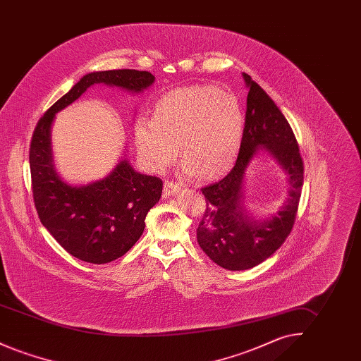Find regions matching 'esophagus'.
I'll use <instances>...</instances> for the list:
<instances>
[{
	"instance_id": "esophagus-1",
	"label": "esophagus",
	"mask_w": 361,
	"mask_h": 361,
	"mask_svg": "<svg viewBox=\"0 0 361 361\" xmlns=\"http://www.w3.org/2000/svg\"><path fill=\"white\" fill-rule=\"evenodd\" d=\"M180 189H181V184L176 183V181H165V184H164V193L166 196L177 193Z\"/></svg>"
}]
</instances>
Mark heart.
<instances>
[{
  "label": "heart",
  "mask_w": 361,
  "mask_h": 361,
  "mask_svg": "<svg viewBox=\"0 0 361 361\" xmlns=\"http://www.w3.org/2000/svg\"><path fill=\"white\" fill-rule=\"evenodd\" d=\"M245 115L231 93L212 85L178 87L155 104L154 118L134 126L137 153L161 172L181 153L189 172L215 178L228 172L240 153Z\"/></svg>",
  "instance_id": "1"
}]
</instances>
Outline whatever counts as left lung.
I'll return each mask as SVG.
<instances>
[{
    "mask_svg": "<svg viewBox=\"0 0 361 361\" xmlns=\"http://www.w3.org/2000/svg\"><path fill=\"white\" fill-rule=\"evenodd\" d=\"M245 130L234 168L221 181L202 188L206 211L196 230L197 242L215 264L245 271L271 257L290 235L303 187V159L291 126L265 90L246 73ZM258 149H265L289 174V197L274 216L253 219L243 204V178Z\"/></svg>",
    "mask_w": 361,
    "mask_h": 361,
    "instance_id": "1",
    "label": "left lung"
}]
</instances>
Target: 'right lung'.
<instances>
[{
    "instance_id": "obj_1",
    "label": "right lung",
    "mask_w": 361,
    "mask_h": 361,
    "mask_svg": "<svg viewBox=\"0 0 361 361\" xmlns=\"http://www.w3.org/2000/svg\"><path fill=\"white\" fill-rule=\"evenodd\" d=\"M154 75L139 70L93 71L84 75L40 118L30 147L35 207L42 224L56 242L81 261L106 264L126 255L137 242L150 208L162 193V180L135 172L127 159L103 180L69 185L55 171L51 127L55 114L74 103L94 84L140 93Z\"/></svg>"
}]
</instances>
